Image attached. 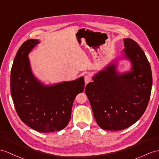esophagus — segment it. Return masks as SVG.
<instances>
[{
  "label": "esophagus",
  "mask_w": 159,
  "mask_h": 159,
  "mask_svg": "<svg viewBox=\"0 0 159 159\" xmlns=\"http://www.w3.org/2000/svg\"><path fill=\"white\" fill-rule=\"evenodd\" d=\"M84 80H85V83H86V84H87L89 82H91L92 78L90 75H86L84 77Z\"/></svg>",
  "instance_id": "1"
}]
</instances>
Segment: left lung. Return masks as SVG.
Wrapping results in <instances>:
<instances>
[{"instance_id": "8db88e82", "label": "left lung", "mask_w": 159, "mask_h": 159, "mask_svg": "<svg viewBox=\"0 0 159 159\" xmlns=\"http://www.w3.org/2000/svg\"><path fill=\"white\" fill-rule=\"evenodd\" d=\"M123 41L131 71H117L115 61L93 76L85 88L96 121L105 130H122L136 122L146 109L152 90V71L144 52L134 40Z\"/></svg>"}]
</instances>
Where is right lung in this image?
Returning <instances> with one entry per match:
<instances>
[{
    "instance_id": "obj_1",
    "label": "right lung",
    "mask_w": 159,
    "mask_h": 159,
    "mask_svg": "<svg viewBox=\"0 0 159 159\" xmlns=\"http://www.w3.org/2000/svg\"><path fill=\"white\" fill-rule=\"evenodd\" d=\"M39 40H26L15 57L11 71V91L21 121L42 133L59 131L67 125L75 96L84 90V77L44 85L34 76L29 53Z\"/></svg>"
}]
</instances>
